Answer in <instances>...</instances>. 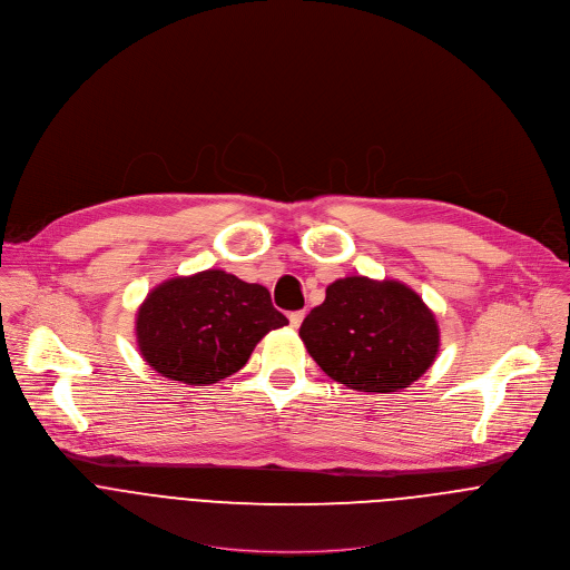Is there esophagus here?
I'll list each match as a JSON object with an SVG mask.
<instances>
[{
  "label": "esophagus",
  "instance_id": "1",
  "mask_svg": "<svg viewBox=\"0 0 570 570\" xmlns=\"http://www.w3.org/2000/svg\"><path fill=\"white\" fill-rule=\"evenodd\" d=\"M303 318H305V309H298V312H292V314H289V325H292V327H301V323H303Z\"/></svg>",
  "mask_w": 570,
  "mask_h": 570
}]
</instances>
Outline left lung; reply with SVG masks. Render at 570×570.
I'll return each mask as SVG.
<instances>
[{"label":"left lung","instance_id":"1","mask_svg":"<svg viewBox=\"0 0 570 570\" xmlns=\"http://www.w3.org/2000/svg\"><path fill=\"white\" fill-rule=\"evenodd\" d=\"M298 334L327 376L358 392L403 390L439 352V325L421 296L399 281L367 276L327 285Z\"/></svg>","mask_w":570,"mask_h":570}]
</instances>
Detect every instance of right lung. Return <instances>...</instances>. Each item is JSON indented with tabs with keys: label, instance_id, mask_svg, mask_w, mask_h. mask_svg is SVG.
Listing matches in <instances>:
<instances>
[{
	"label": "right lung",
	"instance_id": "add662e5",
	"mask_svg": "<svg viewBox=\"0 0 570 570\" xmlns=\"http://www.w3.org/2000/svg\"><path fill=\"white\" fill-rule=\"evenodd\" d=\"M287 318L267 287L223 269L176 276L154 287L136 316L142 358L163 376L212 385L238 372L256 343Z\"/></svg>",
	"mask_w": 570,
	"mask_h": 570
}]
</instances>
